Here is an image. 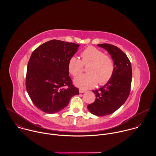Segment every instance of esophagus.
<instances>
[{"label": "esophagus", "instance_id": "1", "mask_svg": "<svg viewBox=\"0 0 156 156\" xmlns=\"http://www.w3.org/2000/svg\"><path fill=\"white\" fill-rule=\"evenodd\" d=\"M86 91L85 90H83V89H80L79 90V92L80 93H84V92H86Z\"/></svg>", "mask_w": 156, "mask_h": 156}]
</instances>
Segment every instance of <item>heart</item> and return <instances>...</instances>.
<instances>
[{
  "mask_svg": "<svg viewBox=\"0 0 156 156\" xmlns=\"http://www.w3.org/2000/svg\"><path fill=\"white\" fill-rule=\"evenodd\" d=\"M81 60L76 56L72 57L68 64L69 72L74 77L80 76L83 72L84 65H89L88 73L83 75L75 80L76 86L84 88L104 85L112 79L115 72V63L110 55L93 46H89L81 53Z\"/></svg>",
  "mask_w": 156,
  "mask_h": 156,
  "instance_id": "heart-1",
  "label": "heart"
}]
</instances>
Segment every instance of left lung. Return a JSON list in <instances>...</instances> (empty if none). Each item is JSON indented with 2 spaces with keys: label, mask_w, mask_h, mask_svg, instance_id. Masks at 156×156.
<instances>
[{
  "label": "left lung",
  "mask_w": 156,
  "mask_h": 156,
  "mask_svg": "<svg viewBox=\"0 0 156 156\" xmlns=\"http://www.w3.org/2000/svg\"><path fill=\"white\" fill-rule=\"evenodd\" d=\"M98 46L106 49L114 63V75L107 84L98 90L92 91L95 101L87 105L88 110L97 116L112 114L126 101L131 90L132 70L127 55L119 48L110 44H101Z\"/></svg>",
  "instance_id": "1"
}]
</instances>
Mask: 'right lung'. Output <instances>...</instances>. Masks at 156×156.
Listing matches in <instances>:
<instances>
[{
    "label": "right lung",
    "instance_id": "1",
    "mask_svg": "<svg viewBox=\"0 0 156 156\" xmlns=\"http://www.w3.org/2000/svg\"><path fill=\"white\" fill-rule=\"evenodd\" d=\"M77 44L53 39L32 53L26 76V88L33 104L42 112H58L79 94L69 76V61L76 52Z\"/></svg>",
    "mask_w": 156,
    "mask_h": 156
}]
</instances>
